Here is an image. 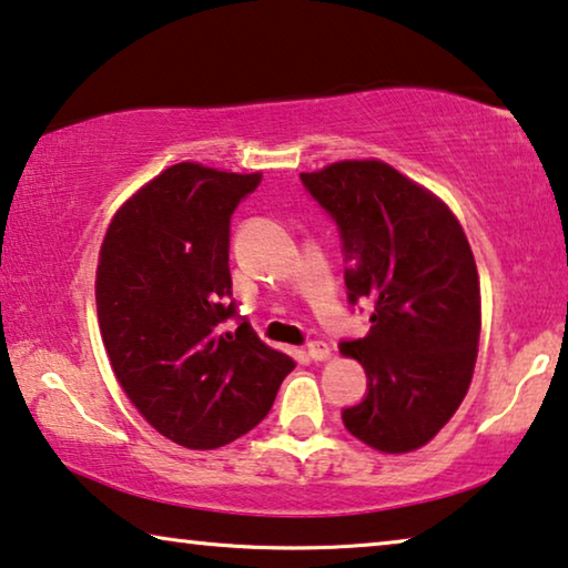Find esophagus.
<instances>
[{
	"label": "esophagus",
	"mask_w": 568,
	"mask_h": 568,
	"mask_svg": "<svg viewBox=\"0 0 568 568\" xmlns=\"http://www.w3.org/2000/svg\"><path fill=\"white\" fill-rule=\"evenodd\" d=\"M306 354H308L313 362H324V359L332 357V349H328L326 342H311Z\"/></svg>",
	"instance_id": "esophagus-1"
}]
</instances>
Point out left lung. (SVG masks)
Masks as SVG:
<instances>
[{
  "mask_svg": "<svg viewBox=\"0 0 568 568\" xmlns=\"http://www.w3.org/2000/svg\"><path fill=\"white\" fill-rule=\"evenodd\" d=\"M342 232L349 301H372L365 338L344 357L367 372L346 430L383 454L426 446L469 390L481 328L477 262L446 203L383 160L301 173Z\"/></svg>",
  "mask_w": 568,
  "mask_h": 568,
  "instance_id": "left-lung-1",
  "label": "left lung"
}]
</instances>
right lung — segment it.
<instances>
[{"mask_svg": "<svg viewBox=\"0 0 568 568\" xmlns=\"http://www.w3.org/2000/svg\"><path fill=\"white\" fill-rule=\"evenodd\" d=\"M262 173L175 163L132 193L99 250L97 313L109 365L158 434L219 448L257 426L295 362L234 316L230 219Z\"/></svg>", "mask_w": 568, "mask_h": 568, "instance_id": "obj_1", "label": "right lung"}]
</instances>
